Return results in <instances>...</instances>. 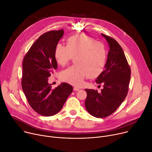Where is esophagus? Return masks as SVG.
I'll use <instances>...</instances> for the list:
<instances>
[{"instance_id":"1","label":"esophagus","mask_w":152,"mask_h":152,"mask_svg":"<svg viewBox=\"0 0 152 152\" xmlns=\"http://www.w3.org/2000/svg\"><path fill=\"white\" fill-rule=\"evenodd\" d=\"M73 90H74L75 91H79V90H80V88H78V87H75L73 88Z\"/></svg>"}]
</instances>
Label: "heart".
<instances>
[{
  "label": "heart",
  "instance_id": "b5f03b06",
  "mask_svg": "<svg viewBox=\"0 0 152 152\" xmlns=\"http://www.w3.org/2000/svg\"><path fill=\"white\" fill-rule=\"evenodd\" d=\"M54 58L61 66L66 65L72 58L76 65L60 73L61 79L73 86H80L84 78L98 77L104 71L107 60L105 45L87 34L69 37L66 46L58 43L54 49Z\"/></svg>",
  "mask_w": 152,
  "mask_h": 152
}]
</instances>
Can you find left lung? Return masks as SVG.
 <instances>
[{
	"label": "left lung",
	"mask_w": 152,
	"mask_h": 152,
	"mask_svg": "<svg viewBox=\"0 0 152 152\" xmlns=\"http://www.w3.org/2000/svg\"><path fill=\"white\" fill-rule=\"evenodd\" d=\"M109 44L105 70L97 77V84H104L101 92L86 89L87 112L96 118H105L114 113L128 93L131 69L122 48L117 41L102 34Z\"/></svg>",
	"instance_id": "1"
}]
</instances>
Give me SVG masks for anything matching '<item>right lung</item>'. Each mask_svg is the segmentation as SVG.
<instances>
[{
    "label": "right lung",
    "instance_id": "right-lung-1",
    "mask_svg": "<svg viewBox=\"0 0 152 152\" xmlns=\"http://www.w3.org/2000/svg\"><path fill=\"white\" fill-rule=\"evenodd\" d=\"M63 35L62 29L41 35L23 59L22 90L31 107L44 116L58 113L73 91V87L67 83L53 89L48 82V77L57 70L54 49Z\"/></svg>",
    "mask_w": 152,
    "mask_h": 152
}]
</instances>
